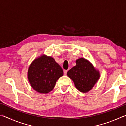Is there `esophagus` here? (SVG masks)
<instances>
[{
  "label": "esophagus",
  "instance_id": "1",
  "mask_svg": "<svg viewBox=\"0 0 126 126\" xmlns=\"http://www.w3.org/2000/svg\"><path fill=\"white\" fill-rule=\"evenodd\" d=\"M67 72H68L67 70H64V73L65 75H66V74H67Z\"/></svg>",
  "mask_w": 126,
  "mask_h": 126
}]
</instances>
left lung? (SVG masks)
Instances as JSON below:
<instances>
[{
	"label": "left lung",
	"instance_id": "1",
	"mask_svg": "<svg viewBox=\"0 0 126 126\" xmlns=\"http://www.w3.org/2000/svg\"><path fill=\"white\" fill-rule=\"evenodd\" d=\"M76 65L67 72V76L73 80L76 88L81 92H88L92 89L100 78L98 70L84 58L76 61Z\"/></svg>",
	"mask_w": 126,
	"mask_h": 126
}]
</instances>
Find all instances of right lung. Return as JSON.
Instances as JSON below:
<instances>
[{"label":"right lung","mask_w":126,"mask_h":126,"mask_svg":"<svg viewBox=\"0 0 126 126\" xmlns=\"http://www.w3.org/2000/svg\"><path fill=\"white\" fill-rule=\"evenodd\" d=\"M63 75L62 68L54 59L45 54L35 58L29 66L28 79L37 92L47 94L54 88L56 82Z\"/></svg>","instance_id":"right-lung-1"}]
</instances>
